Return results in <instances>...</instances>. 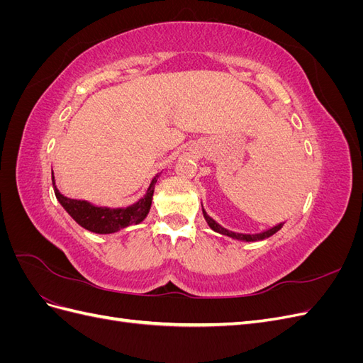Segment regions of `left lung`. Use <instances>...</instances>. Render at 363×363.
Segmentation results:
<instances>
[{"label": "left lung", "instance_id": "left-lung-1", "mask_svg": "<svg viewBox=\"0 0 363 363\" xmlns=\"http://www.w3.org/2000/svg\"><path fill=\"white\" fill-rule=\"evenodd\" d=\"M203 213H204V218H206V221H207V224L212 227V230H215V232H218V233H221V235H225V236H230V238H235V239H240V240H262V239H265V238H269L271 235H274L276 232H279V230L283 227V224H279V225H276V227H272V228H269V230H267V232H263V233H259V235H239V233H233V232H228V230H225L224 227H221L219 225L218 223H215L213 219L208 216L204 211H203Z\"/></svg>", "mask_w": 363, "mask_h": 363}]
</instances>
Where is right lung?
<instances>
[{
	"label": "right lung",
	"mask_w": 363,
	"mask_h": 363,
	"mask_svg": "<svg viewBox=\"0 0 363 363\" xmlns=\"http://www.w3.org/2000/svg\"><path fill=\"white\" fill-rule=\"evenodd\" d=\"M157 180H152L151 186L147 191L144 199H140L133 206H128L125 208H106V207H96L91 203L71 200L63 196L54 184V175H52V186L54 194H56L57 200L77 223L82 227L94 233H113L121 228H125L131 224H138L144 219L151 207L152 194H155V184Z\"/></svg>",
	"instance_id": "right-lung-1"
}]
</instances>
